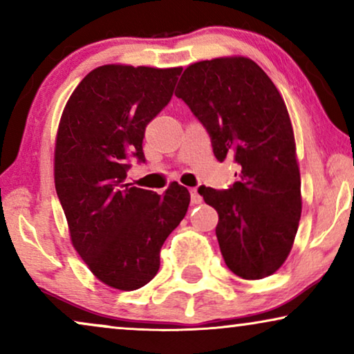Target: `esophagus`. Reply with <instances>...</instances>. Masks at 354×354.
Returning <instances> with one entry per match:
<instances>
[{
    "instance_id": "obj_1",
    "label": "esophagus",
    "mask_w": 354,
    "mask_h": 354,
    "mask_svg": "<svg viewBox=\"0 0 354 354\" xmlns=\"http://www.w3.org/2000/svg\"><path fill=\"white\" fill-rule=\"evenodd\" d=\"M190 195H192V203H193V205H200L203 198L200 196V193H198V188H192Z\"/></svg>"
}]
</instances>
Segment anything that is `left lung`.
I'll use <instances>...</instances> for the list:
<instances>
[{
    "label": "left lung",
    "instance_id": "8db88e82",
    "mask_svg": "<svg viewBox=\"0 0 354 354\" xmlns=\"http://www.w3.org/2000/svg\"><path fill=\"white\" fill-rule=\"evenodd\" d=\"M176 96L209 133L217 161L234 159V185L198 193L219 214L217 241L227 268L264 279L285 263L301 217V180L290 115L268 74L248 57L188 66Z\"/></svg>",
    "mask_w": 354,
    "mask_h": 354
}]
</instances>
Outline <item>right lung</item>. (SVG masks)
Masks as SVG:
<instances>
[{
    "instance_id": "1",
    "label": "right lung",
    "mask_w": 354,
    "mask_h": 354,
    "mask_svg": "<svg viewBox=\"0 0 354 354\" xmlns=\"http://www.w3.org/2000/svg\"><path fill=\"white\" fill-rule=\"evenodd\" d=\"M182 67H96L62 113L55 183L77 253L101 282L137 290L159 270V251L185 217L190 193L162 195L124 183L130 159L145 162V129L172 98Z\"/></svg>"
}]
</instances>
